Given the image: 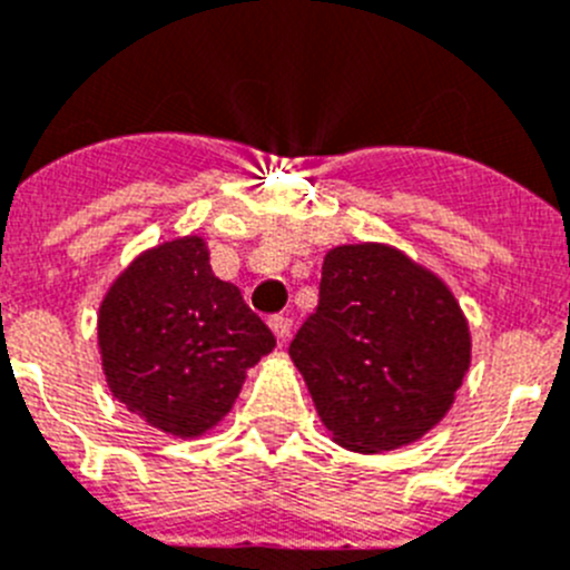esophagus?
Returning a JSON list of instances; mask_svg holds the SVG:
<instances>
[{"label":"esophagus","instance_id":"esophagus-1","mask_svg":"<svg viewBox=\"0 0 570 570\" xmlns=\"http://www.w3.org/2000/svg\"><path fill=\"white\" fill-rule=\"evenodd\" d=\"M271 330H274V335H276V341H279V344H285V341L291 338V330H294V322H291L288 316H271Z\"/></svg>","mask_w":570,"mask_h":570}]
</instances>
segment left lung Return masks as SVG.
<instances>
[{"mask_svg": "<svg viewBox=\"0 0 570 570\" xmlns=\"http://www.w3.org/2000/svg\"><path fill=\"white\" fill-rule=\"evenodd\" d=\"M318 416L346 451L381 453L431 431L470 366V330L439 276L403 252H327L318 307L291 341Z\"/></svg>", "mask_w": 570, "mask_h": 570, "instance_id": "left-lung-1", "label": "left lung"}]
</instances>
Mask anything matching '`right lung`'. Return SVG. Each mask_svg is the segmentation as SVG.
<instances>
[{
	"mask_svg": "<svg viewBox=\"0 0 570 570\" xmlns=\"http://www.w3.org/2000/svg\"><path fill=\"white\" fill-rule=\"evenodd\" d=\"M97 341L114 397L178 439L218 425L248 366L276 346L237 285L213 274L207 243L195 235L139 254L114 279Z\"/></svg>",
	"mask_w": 570,
	"mask_h": 570,
	"instance_id": "add662e5",
	"label": "right lung"
}]
</instances>
